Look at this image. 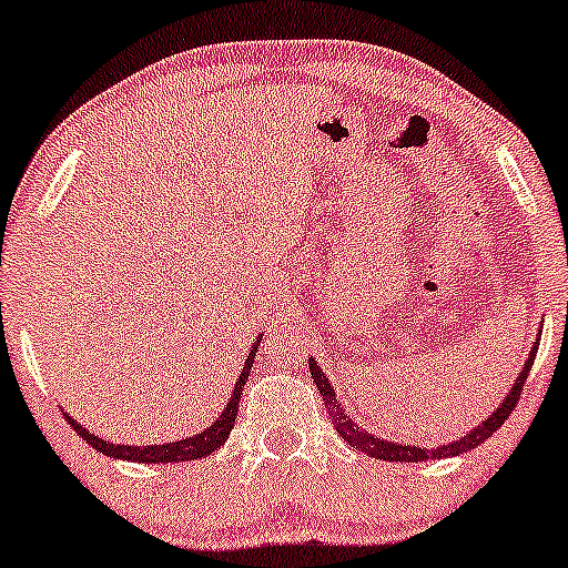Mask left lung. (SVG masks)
Here are the masks:
<instances>
[{
	"label": "left lung",
	"instance_id": "8db88e82",
	"mask_svg": "<svg viewBox=\"0 0 568 568\" xmlns=\"http://www.w3.org/2000/svg\"><path fill=\"white\" fill-rule=\"evenodd\" d=\"M539 344V338H537ZM537 344L535 349H531L529 359H526L524 371L521 375H518V381L514 384V388H510L508 399L503 402L500 407L495 409V413L489 415V418H484L481 426H476L474 432L463 436L460 442H453L449 447H436V449H428V447H413V444H407V447H402V444H394V442H384V439H375L373 434L362 432L359 426H354V420L349 418V415L341 409V402L336 399V394H333L331 384H327L325 373L320 371L317 362L310 359V371H312V378H314V386L320 388V394H323V402L327 407V413H331L333 423H336L338 434L344 436V442H349L354 449H359V453L371 455V457H381V460H392V463H418V460H432V457H447V455H460V453H468V449L479 447L481 442H487L491 434L497 432V428L503 426L505 420H508L510 409L516 407V402L521 399V388L526 384V375H529V367L531 362H535L537 357Z\"/></svg>",
	"mask_w": 568,
	"mask_h": 568
}]
</instances>
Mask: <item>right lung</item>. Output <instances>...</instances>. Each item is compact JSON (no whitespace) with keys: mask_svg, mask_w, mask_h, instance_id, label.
I'll return each instance as SVG.
<instances>
[{"mask_svg":"<svg viewBox=\"0 0 568 568\" xmlns=\"http://www.w3.org/2000/svg\"><path fill=\"white\" fill-rule=\"evenodd\" d=\"M258 352V344L251 346V354H248V362H245L241 378H237V386L235 392H232L227 407H224L222 418H219L214 426H209L206 432L190 436V439H180V442H169V444H153V447H129V444H111L105 439H98L94 434H89V428L81 426L73 418L65 420L71 423L73 428H77V434L81 439H87L92 444L94 449H100L102 455H111V457H124V460H136V463H182V460H197V457H206L214 453V449L222 447L224 442L230 439V432L232 426H235V415H237V402H241V394H243V384L248 381V373H251V365H254V357Z\"/></svg>","mask_w":568,"mask_h":568,"instance_id":"obj_1","label":"right lung"}]
</instances>
